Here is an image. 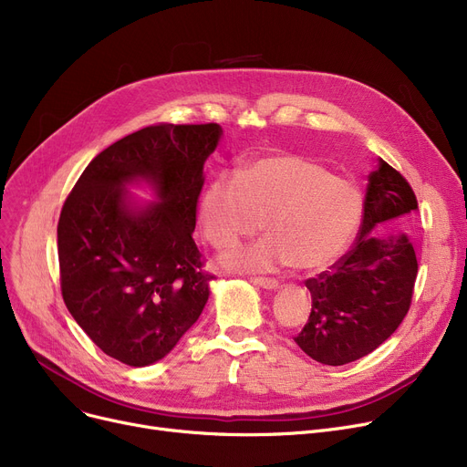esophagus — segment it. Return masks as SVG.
Listing matches in <instances>:
<instances>
[{"label": "esophagus", "mask_w": 467, "mask_h": 467, "mask_svg": "<svg viewBox=\"0 0 467 467\" xmlns=\"http://www.w3.org/2000/svg\"><path fill=\"white\" fill-rule=\"evenodd\" d=\"M251 283L256 285V286L265 288V291H274V288L279 286V283L275 279H270V277H253Z\"/></svg>", "instance_id": "obj_1"}]
</instances>
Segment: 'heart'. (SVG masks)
<instances>
[{
  "mask_svg": "<svg viewBox=\"0 0 467 467\" xmlns=\"http://www.w3.org/2000/svg\"><path fill=\"white\" fill-rule=\"evenodd\" d=\"M361 214L358 188L295 153L214 176L199 202L203 235L216 249H232L262 226L268 232L254 245L222 258L228 270L239 272H268L285 264L298 272L321 270L348 249Z\"/></svg>",
  "mask_w": 467,
  "mask_h": 467,
  "instance_id": "b5f03b06",
  "label": "heart"
}]
</instances>
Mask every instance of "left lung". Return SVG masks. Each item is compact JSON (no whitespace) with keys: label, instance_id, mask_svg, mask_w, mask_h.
Here are the masks:
<instances>
[{"label":"left lung","instance_id":"8db88e82","mask_svg":"<svg viewBox=\"0 0 467 467\" xmlns=\"http://www.w3.org/2000/svg\"><path fill=\"white\" fill-rule=\"evenodd\" d=\"M418 211L403 174L380 160L368 174L363 222L353 249L328 272L306 281L312 314L295 337L323 365L358 361L384 344L405 319L418 262L405 234L379 237L382 226L407 224Z\"/></svg>","mask_w":467,"mask_h":467}]
</instances>
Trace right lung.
I'll use <instances>...</instances> for the list:
<instances>
[{"mask_svg":"<svg viewBox=\"0 0 467 467\" xmlns=\"http://www.w3.org/2000/svg\"><path fill=\"white\" fill-rule=\"evenodd\" d=\"M216 123L144 127L87 165L58 218L62 298L106 355L129 367L163 359L199 319L214 275L192 237ZM150 183L137 206L126 186Z\"/></svg>","mask_w":467,"mask_h":467,"instance_id":"obj_1","label":"right lung"}]
</instances>
